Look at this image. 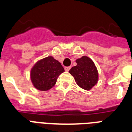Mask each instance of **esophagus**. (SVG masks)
Masks as SVG:
<instances>
[{
  "mask_svg": "<svg viewBox=\"0 0 132 132\" xmlns=\"http://www.w3.org/2000/svg\"><path fill=\"white\" fill-rule=\"evenodd\" d=\"M70 68H71V66H66V67L64 68V69H65L66 71H68V70H70Z\"/></svg>",
  "mask_w": 132,
  "mask_h": 132,
  "instance_id": "34e87169",
  "label": "esophagus"
}]
</instances>
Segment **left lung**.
Returning a JSON list of instances; mask_svg holds the SVG:
<instances>
[{
  "mask_svg": "<svg viewBox=\"0 0 132 132\" xmlns=\"http://www.w3.org/2000/svg\"><path fill=\"white\" fill-rule=\"evenodd\" d=\"M77 66L69 70L74 77L77 84L83 89L90 90L98 81V71L94 62L90 58L83 56L76 60Z\"/></svg>",
  "mask_w": 132,
  "mask_h": 132,
  "instance_id": "1",
  "label": "left lung"
}]
</instances>
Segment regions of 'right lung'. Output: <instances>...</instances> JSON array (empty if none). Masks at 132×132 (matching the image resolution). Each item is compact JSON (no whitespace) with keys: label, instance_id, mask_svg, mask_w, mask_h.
I'll use <instances>...</instances> for the list:
<instances>
[{"label":"right lung","instance_id":"1","mask_svg":"<svg viewBox=\"0 0 132 132\" xmlns=\"http://www.w3.org/2000/svg\"><path fill=\"white\" fill-rule=\"evenodd\" d=\"M64 72L60 62L48 56L34 65L31 70V79L36 89L46 91L55 86L59 75Z\"/></svg>","mask_w":132,"mask_h":132}]
</instances>
